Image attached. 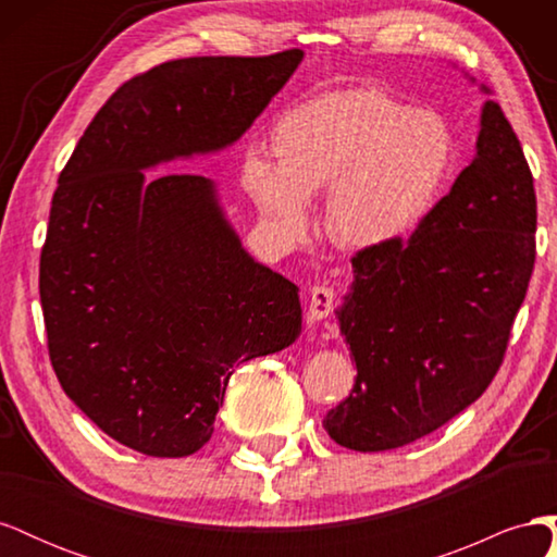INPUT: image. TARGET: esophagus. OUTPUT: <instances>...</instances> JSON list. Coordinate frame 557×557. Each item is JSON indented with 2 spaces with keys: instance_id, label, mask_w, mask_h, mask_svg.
Instances as JSON below:
<instances>
[{
  "instance_id": "obj_1",
  "label": "esophagus",
  "mask_w": 557,
  "mask_h": 557,
  "mask_svg": "<svg viewBox=\"0 0 557 557\" xmlns=\"http://www.w3.org/2000/svg\"><path fill=\"white\" fill-rule=\"evenodd\" d=\"M334 305V290L327 288V285H313L311 295H309V320L318 323V320H323L330 315Z\"/></svg>"
}]
</instances>
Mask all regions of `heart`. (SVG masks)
Here are the masks:
<instances>
[{
	"label": "heart",
	"mask_w": 557,
	"mask_h": 557,
	"mask_svg": "<svg viewBox=\"0 0 557 557\" xmlns=\"http://www.w3.org/2000/svg\"><path fill=\"white\" fill-rule=\"evenodd\" d=\"M278 158L250 146L244 188L281 239L311 227V197L327 193L332 237L381 248L423 221L453 164L442 115L411 111L376 88L330 92L285 111L274 127Z\"/></svg>",
	"instance_id": "1"
}]
</instances>
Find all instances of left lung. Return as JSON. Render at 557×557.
I'll return each mask as SVG.
<instances>
[{
	"label": "left lung",
	"mask_w": 557,
	"mask_h": 557,
	"mask_svg": "<svg viewBox=\"0 0 557 557\" xmlns=\"http://www.w3.org/2000/svg\"><path fill=\"white\" fill-rule=\"evenodd\" d=\"M534 232L530 166L499 104L485 99L476 156L448 195L409 239L352 258L336 320L358 376L323 420L336 444L401 448L483 395L528 293Z\"/></svg>",
	"instance_id": "8db88e82"
}]
</instances>
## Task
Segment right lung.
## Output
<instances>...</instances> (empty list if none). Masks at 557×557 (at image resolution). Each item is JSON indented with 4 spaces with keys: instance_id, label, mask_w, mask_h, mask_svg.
Here are the masks:
<instances>
[{
    "instance_id": "obj_1",
    "label": "right lung",
    "mask_w": 557,
    "mask_h": 557,
    "mask_svg": "<svg viewBox=\"0 0 557 557\" xmlns=\"http://www.w3.org/2000/svg\"><path fill=\"white\" fill-rule=\"evenodd\" d=\"M301 58L164 62L109 97L58 178L39 267L50 362L132 450H199L234 364L301 332L299 288L244 248L218 185L146 174L237 144Z\"/></svg>"
}]
</instances>
